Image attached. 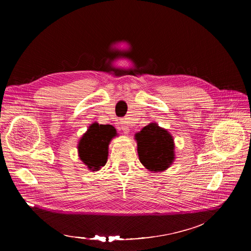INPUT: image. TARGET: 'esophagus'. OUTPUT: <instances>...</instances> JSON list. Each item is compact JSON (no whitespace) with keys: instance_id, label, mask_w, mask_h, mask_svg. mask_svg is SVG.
I'll list each match as a JSON object with an SVG mask.
<instances>
[{"instance_id":"34e87169","label":"esophagus","mask_w":251,"mask_h":251,"mask_svg":"<svg viewBox=\"0 0 251 251\" xmlns=\"http://www.w3.org/2000/svg\"><path fill=\"white\" fill-rule=\"evenodd\" d=\"M118 126H119L120 130H123V131H124V133H125V134L130 133V127H128V126H127L126 120H125V119H121V120L119 121V123H118Z\"/></svg>"}]
</instances>
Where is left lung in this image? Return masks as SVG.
Returning <instances> with one entry per match:
<instances>
[{"label":"left lung","instance_id":"8db88e82","mask_svg":"<svg viewBox=\"0 0 251 251\" xmlns=\"http://www.w3.org/2000/svg\"><path fill=\"white\" fill-rule=\"evenodd\" d=\"M137 151L142 165L150 172L168 170L175 161V142L171 133L151 123L135 134Z\"/></svg>","mask_w":251,"mask_h":251}]
</instances>
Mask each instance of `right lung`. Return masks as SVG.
I'll return each instance as SVG.
<instances>
[{"label": "right lung", "mask_w": 251, "mask_h": 251, "mask_svg": "<svg viewBox=\"0 0 251 251\" xmlns=\"http://www.w3.org/2000/svg\"><path fill=\"white\" fill-rule=\"evenodd\" d=\"M117 135L114 126L93 123L77 144L78 157L89 171L97 172L105 165L109 155V144Z\"/></svg>", "instance_id": "1"}]
</instances>
